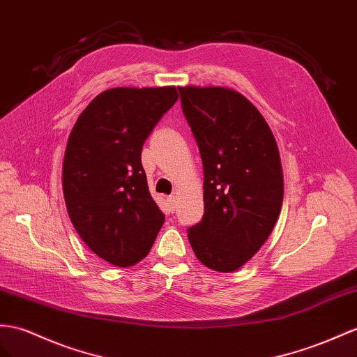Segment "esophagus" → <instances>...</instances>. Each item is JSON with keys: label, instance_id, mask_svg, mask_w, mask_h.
Segmentation results:
<instances>
[{"label": "esophagus", "instance_id": "34e87169", "mask_svg": "<svg viewBox=\"0 0 357 357\" xmlns=\"http://www.w3.org/2000/svg\"><path fill=\"white\" fill-rule=\"evenodd\" d=\"M167 206H169V211L173 213L176 209V197L175 196H169L167 197Z\"/></svg>", "mask_w": 357, "mask_h": 357}]
</instances>
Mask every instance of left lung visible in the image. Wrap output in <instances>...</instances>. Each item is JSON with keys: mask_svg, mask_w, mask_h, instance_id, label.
<instances>
[{"mask_svg": "<svg viewBox=\"0 0 357 357\" xmlns=\"http://www.w3.org/2000/svg\"><path fill=\"white\" fill-rule=\"evenodd\" d=\"M182 112L204 164L202 222L188 229L197 259L231 273L267 241L280 214L283 173L266 119L240 91L179 87Z\"/></svg>", "mask_w": 357, "mask_h": 357, "instance_id": "1", "label": "left lung"}]
</instances>
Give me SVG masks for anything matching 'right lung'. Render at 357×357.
Returning <instances> with one entry per match:
<instances>
[{"mask_svg": "<svg viewBox=\"0 0 357 357\" xmlns=\"http://www.w3.org/2000/svg\"><path fill=\"white\" fill-rule=\"evenodd\" d=\"M176 100L175 86L108 89L70 131L61 173L68 214L89 249L116 267L140 262L164 223L142 149Z\"/></svg>", "mask_w": 357, "mask_h": 357, "instance_id": "obj_1", "label": "right lung"}]
</instances>
